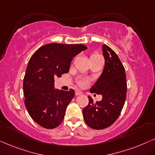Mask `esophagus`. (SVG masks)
Masks as SVG:
<instances>
[{
	"mask_svg": "<svg viewBox=\"0 0 155 155\" xmlns=\"http://www.w3.org/2000/svg\"><path fill=\"white\" fill-rule=\"evenodd\" d=\"M83 94V92L81 91H76V92H75V94L77 96L81 95V94Z\"/></svg>",
	"mask_w": 155,
	"mask_h": 155,
	"instance_id": "1",
	"label": "esophagus"
}]
</instances>
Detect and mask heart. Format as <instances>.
Here are the masks:
<instances>
[{
	"instance_id": "obj_1",
	"label": "heart",
	"mask_w": 155,
	"mask_h": 155,
	"mask_svg": "<svg viewBox=\"0 0 155 155\" xmlns=\"http://www.w3.org/2000/svg\"><path fill=\"white\" fill-rule=\"evenodd\" d=\"M100 55H98L97 54H93L91 55V59L94 58L100 57ZM87 83H88V80L86 79V78H82V79L78 81V84H79V85H86Z\"/></svg>"
}]
</instances>
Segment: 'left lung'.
Here are the masks:
<instances>
[{
  "label": "left lung",
  "instance_id": "8db88e82",
  "mask_svg": "<svg viewBox=\"0 0 155 155\" xmlns=\"http://www.w3.org/2000/svg\"><path fill=\"white\" fill-rule=\"evenodd\" d=\"M104 68L100 78L90 90L102 95L100 101L89 103L83 110L84 119L90 127L105 129L116 120L123 108L127 94L125 70L117 54L107 45L102 46Z\"/></svg>",
  "mask_w": 155,
  "mask_h": 155
}]
</instances>
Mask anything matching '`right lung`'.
<instances>
[{
    "mask_svg": "<svg viewBox=\"0 0 155 155\" xmlns=\"http://www.w3.org/2000/svg\"><path fill=\"white\" fill-rule=\"evenodd\" d=\"M87 49L83 45L51 43L40 47L28 63L24 78L25 106L32 119L46 129L58 127L75 92L54 88V78L70 70L73 58Z\"/></svg>",
    "mask_w": 155,
    "mask_h": 155,
    "instance_id": "1",
    "label": "right lung"
}]
</instances>
